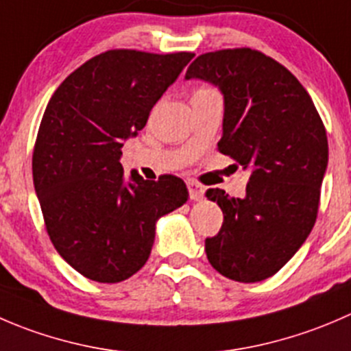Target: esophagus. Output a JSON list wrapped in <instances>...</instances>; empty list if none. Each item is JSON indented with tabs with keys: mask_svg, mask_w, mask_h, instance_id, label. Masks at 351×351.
<instances>
[{
	"mask_svg": "<svg viewBox=\"0 0 351 351\" xmlns=\"http://www.w3.org/2000/svg\"><path fill=\"white\" fill-rule=\"evenodd\" d=\"M187 189H189V196L193 201H199L204 196V187L201 184L194 182V180H187Z\"/></svg>",
	"mask_w": 351,
	"mask_h": 351,
	"instance_id": "obj_1",
	"label": "esophagus"
}]
</instances>
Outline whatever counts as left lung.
Returning a JSON list of instances; mask_svg holds the SVG:
<instances>
[{
  "mask_svg": "<svg viewBox=\"0 0 351 351\" xmlns=\"http://www.w3.org/2000/svg\"><path fill=\"white\" fill-rule=\"evenodd\" d=\"M191 78L223 93L218 150L251 171L244 197L206 191L223 211L220 232L204 241L208 261L234 282H261L292 259L314 227L328 167L324 124L300 82L259 51L201 54L187 68Z\"/></svg>",
  "mask_w": 351,
  "mask_h": 351,
  "instance_id": "left-lung-1",
  "label": "left lung"
}]
</instances>
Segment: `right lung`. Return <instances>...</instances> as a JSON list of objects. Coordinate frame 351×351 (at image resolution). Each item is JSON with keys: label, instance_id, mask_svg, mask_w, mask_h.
Here are the masks:
<instances>
[{"label": "right lung", "instance_id": "right-lung-1", "mask_svg": "<svg viewBox=\"0 0 351 351\" xmlns=\"http://www.w3.org/2000/svg\"><path fill=\"white\" fill-rule=\"evenodd\" d=\"M193 53L112 49L83 62L51 97L32 155L44 223L62 259L80 275L117 283L150 258L155 223L182 206L176 176L124 180L123 141L136 136L150 110Z\"/></svg>", "mask_w": 351, "mask_h": 351}]
</instances>
